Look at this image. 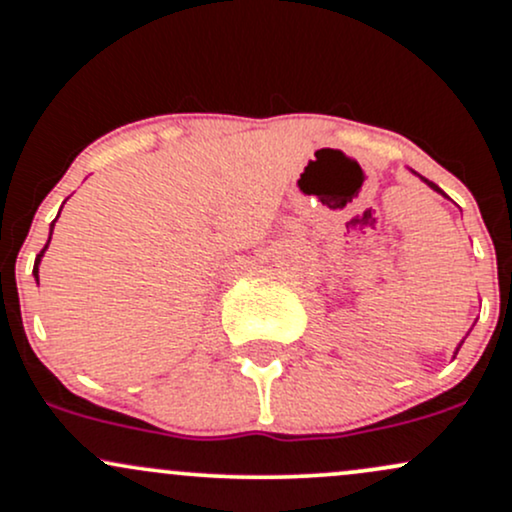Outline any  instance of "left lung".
<instances>
[{"mask_svg": "<svg viewBox=\"0 0 512 512\" xmlns=\"http://www.w3.org/2000/svg\"><path fill=\"white\" fill-rule=\"evenodd\" d=\"M423 181H426L430 188H435V191H438V193H442V191H440V188H438V186H435V183H433V181H428V179H423Z\"/></svg>", "mask_w": 512, "mask_h": 512, "instance_id": "left-lung-1", "label": "left lung"}]
</instances>
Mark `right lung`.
Segmentation results:
<instances>
[{
    "label": "right lung",
    "instance_id": "add662e5",
    "mask_svg": "<svg viewBox=\"0 0 512 512\" xmlns=\"http://www.w3.org/2000/svg\"><path fill=\"white\" fill-rule=\"evenodd\" d=\"M57 217H60V215H57ZM50 227H55V222H53V225H50ZM50 237H53V229H50ZM48 244H50V239H48ZM48 244H45V246H43V251H40V254L36 256V266H33V275H36V278H38V263H40V256L45 254V249H48Z\"/></svg>",
    "mask_w": 512,
    "mask_h": 512
}]
</instances>
